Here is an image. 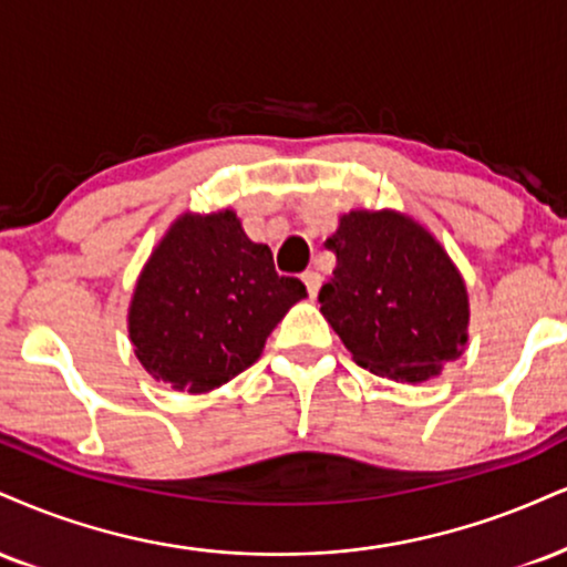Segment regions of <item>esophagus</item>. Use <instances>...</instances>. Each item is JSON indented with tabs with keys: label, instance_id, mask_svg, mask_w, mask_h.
Listing matches in <instances>:
<instances>
[{
	"label": "esophagus",
	"instance_id": "obj_1",
	"mask_svg": "<svg viewBox=\"0 0 567 567\" xmlns=\"http://www.w3.org/2000/svg\"><path fill=\"white\" fill-rule=\"evenodd\" d=\"M303 285H306V290H309V296L317 298L319 288H322V275H319L317 269H306L303 271Z\"/></svg>",
	"mask_w": 567,
	"mask_h": 567
}]
</instances>
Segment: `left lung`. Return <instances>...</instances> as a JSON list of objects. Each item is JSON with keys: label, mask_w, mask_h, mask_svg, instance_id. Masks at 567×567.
<instances>
[{"label": "left lung", "mask_w": 567, "mask_h": 567, "mask_svg": "<svg viewBox=\"0 0 567 567\" xmlns=\"http://www.w3.org/2000/svg\"><path fill=\"white\" fill-rule=\"evenodd\" d=\"M324 248L336 271L319 303L359 367L422 383L465 351V282L412 218L351 210Z\"/></svg>", "instance_id": "1"}]
</instances>
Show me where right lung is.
I'll return each instance as SVG.
<instances>
[{"instance_id":"add662e5","label":"right lung","mask_w":567,"mask_h":567,"mask_svg":"<svg viewBox=\"0 0 567 567\" xmlns=\"http://www.w3.org/2000/svg\"><path fill=\"white\" fill-rule=\"evenodd\" d=\"M306 296L279 277L266 245L231 210L182 216L136 282L128 336L153 378L203 393L248 370L266 338Z\"/></svg>"}]
</instances>
